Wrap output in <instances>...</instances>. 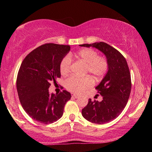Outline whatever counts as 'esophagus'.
Wrapping results in <instances>:
<instances>
[{"label": "esophagus", "instance_id": "esophagus-1", "mask_svg": "<svg viewBox=\"0 0 152 152\" xmlns=\"http://www.w3.org/2000/svg\"><path fill=\"white\" fill-rule=\"evenodd\" d=\"M72 97H74V98H78L79 97V95H75V94H72Z\"/></svg>", "mask_w": 152, "mask_h": 152}]
</instances>
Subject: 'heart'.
Instances as JSON below:
<instances>
[{
  "label": "heart",
  "mask_w": 152,
  "mask_h": 152,
  "mask_svg": "<svg viewBox=\"0 0 152 152\" xmlns=\"http://www.w3.org/2000/svg\"><path fill=\"white\" fill-rule=\"evenodd\" d=\"M72 57L76 58L86 64L85 74L92 75L96 80L104 75L108 70V62L104 57H99L96 52L92 49L84 48L75 54H69L68 57H64L61 60L59 66L61 75H65L68 73ZM92 85V79L88 76L82 78L70 77L64 82L66 88L75 93H82Z\"/></svg>",
  "instance_id": "1"
}]
</instances>
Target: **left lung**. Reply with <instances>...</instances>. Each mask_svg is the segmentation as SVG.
<instances>
[{
    "instance_id": "obj_1",
    "label": "left lung",
    "mask_w": 152,
    "mask_h": 152,
    "mask_svg": "<svg viewBox=\"0 0 152 152\" xmlns=\"http://www.w3.org/2000/svg\"><path fill=\"white\" fill-rule=\"evenodd\" d=\"M80 46L95 48L107 58V74L95 88L102 96V100L89 99L88 104L82 111V116L88 121L97 124L107 123L122 113L129 97L132 82L127 62L119 51L104 42Z\"/></svg>"
}]
</instances>
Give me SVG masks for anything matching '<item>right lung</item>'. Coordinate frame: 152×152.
Masks as SVG:
<instances>
[{"mask_svg": "<svg viewBox=\"0 0 152 152\" xmlns=\"http://www.w3.org/2000/svg\"><path fill=\"white\" fill-rule=\"evenodd\" d=\"M70 50L68 45L46 43L29 53L20 65L16 80L18 97L25 111L37 122L57 121L71 97L66 91L50 94L48 90L50 81L61 77L60 64Z\"/></svg>", "mask_w": 152, "mask_h": 152, "instance_id": "obj_1", "label": "right lung"}]
</instances>
